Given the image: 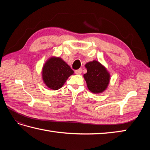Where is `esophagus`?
Here are the masks:
<instances>
[{
	"label": "esophagus",
	"mask_w": 150,
	"mask_h": 150,
	"mask_svg": "<svg viewBox=\"0 0 150 150\" xmlns=\"http://www.w3.org/2000/svg\"><path fill=\"white\" fill-rule=\"evenodd\" d=\"M82 71V69H77V70H75V73H76V74H77V75H80V74H81Z\"/></svg>",
	"instance_id": "obj_1"
}]
</instances>
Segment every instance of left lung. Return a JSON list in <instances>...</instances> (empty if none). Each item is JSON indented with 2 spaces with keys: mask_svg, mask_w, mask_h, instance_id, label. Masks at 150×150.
I'll return each instance as SVG.
<instances>
[{
  "mask_svg": "<svg viewBox=\"0 0 150 150\" xmlns=\"http://www.w3.org/2000/svg\"><path fill=\"white\" fill-rule=\"evenodd\" d=\"M87 73L83 77L88 90L93 93H100L106 90L110 81V74L101 63L93 60L85 64Z\"/></svg>",
  "mask_w": 150,
  "mask_h": 150,
  "instance_id": "1",
  "label": "left lung"
}]
</instances>
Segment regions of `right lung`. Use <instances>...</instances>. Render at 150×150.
<instances>
[{
  "label": "right lung",
  "mask_w": 150,
  "mask_h": 150,
  "mask_svg": "<svg viewBox=\"0 0 150 150\" xmlns=\"http://www.w3.org/2000/svg\"><path fill=\"white\" fill-rule=\"evenodd\" d=\"M73 73L74 71L60 57H52L42 67V77L47 88L57 90L62 87L68 78Z\"/></svg>",
  "instance_id": "1"
}]
</instances>
